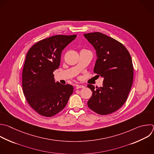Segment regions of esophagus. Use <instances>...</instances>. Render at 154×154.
<instances>
[{
  "label": "esophagus",
  "mask_w": 154,
  "mask_h": 154,
  "mask_svg": "<svg viewBox=\"0 0 154 154\" xmlns=\"http://www.w3.org/2000/svg\"><path fill=\"white\" fill-rule=\"evenodd\" d=\"M85 88V86H84L83 85H76V86H75V88H76L77 89H80V88Z\"/></svg>",
  "instance_id": "1"
}]
</instances>
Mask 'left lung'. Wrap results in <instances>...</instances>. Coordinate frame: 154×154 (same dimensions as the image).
<instances>
[{
	"instance_id": "left-lung-1",
	"label": "left lung",
	"mask_w": 154,
	"mask_h": 154,
	"mask_svg": "<svg viewBox=\"0 0 154 154\" xmlns=\"http://www.w3.org/2000/svg\"><path fill=\"white\" fill-rule=\"evenodd\" d=\"M84 36L96 51L94 72L104 79L102 87L95 89L92 85H88L92 91L88 106L100 115L111 114L124 105L132 85L134 67L131 55L122 43L103 33H87Z\"/></svg>"
}]
</instances>
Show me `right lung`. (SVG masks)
Listing matches in <instances>:
<instances>
[{
	"label": "right lung",
	"mask_w": 154,
	"mask_h": 154,
	"mask_svg": "<svg viewBox=\"0 0 154 154\" xmlns=\"http://www.w3.org/2000/svg\"><path fill=\"white\" fill-rule=\"evenodd\" d=\"M77 35H57L34 44L27 53L23 71V94L30 106L45 117H53L66 106L72 85L55 83L53 72L60 63L63 49Z\"/></svg>",
	"instance_id": "obj_1"
}]
</instances>
